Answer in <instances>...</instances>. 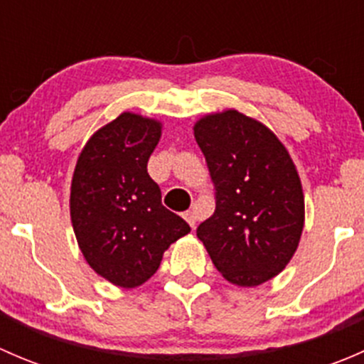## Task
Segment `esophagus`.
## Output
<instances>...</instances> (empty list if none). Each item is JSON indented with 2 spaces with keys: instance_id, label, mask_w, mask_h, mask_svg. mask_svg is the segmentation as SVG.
<instances>
[{
  "instance_id": "obj_1",
  "label": "esophagus",
  "mask_w": 364,
  "mask_h": 364,
  "mask_svg": "<svg viewBox=\"0 0 364 364\" xmlns=\"http://www.w3.org/2000/svg\"><path fill=\"white\" fill-rule=\"evenodd\" d=\"M183 216H185V220H186V222H188V225L192 227V229H196V223H197L196 213H193V211H186Z\"/></svg>"
}]
</instances>
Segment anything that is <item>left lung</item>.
<instances>
[{"instance_id": "left-lung-1", "label": "left lung", "mask_w": 364, "mask_h": 364, "mask_svg": "<svg viewBox=\"0 0 364 364\" xmlns=\"http://www.w3.org/2000/svg\"><path fill=\"white\" fill-rule=\"evenodd\" d=\"M193 132L216 204L197 237L230 284H264L287 266L303 232L304 197L294 164L269 128L237 111L209 114Z\"/></svg>"}]
</instances>
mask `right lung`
<instances>
[{"label":"right lung","mask_w":364,"mask_h":364,"mask_svg":"<svg viewBox=\"0 0 364 364\" xmlns=\"http://www.w3.org/2000/svg\"><path fill=\"white\" fill-rule=\"evenodd\" d=\"M159 121L123 112L87 141L70 193L73 232L87 264L123 289L148 282L161 255L190 225L161 204L148 160L160 141Z\"/></svg>","instance_id":"1"}]
</instances>
